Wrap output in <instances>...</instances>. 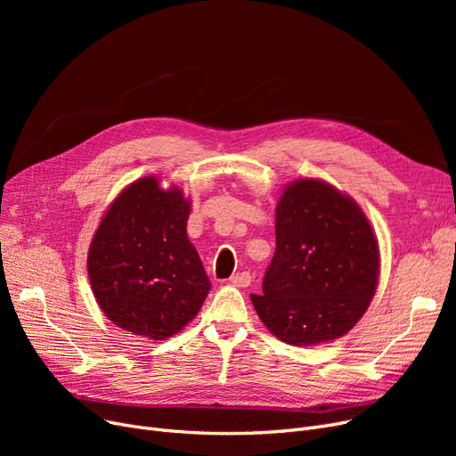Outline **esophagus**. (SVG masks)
Returning a JSON list of instances; mask_svg holds the SVG:
<instances>
[{"mask_svg":"<svg viewBox=\"0 0 456 456\" xmlns=\"http://www.w3.org/2000/svg\"><path fill=\"white\" fill-rule=\"evenodd\" d=\"M231 284L238 286V289H246V286L251 284V273L249 272H240V273H234L231 279H229Z\"/></svg>","mask_w":456,"mask_h":456,"instance_id":"obj_1","label":"esophagus"}]
</instances>
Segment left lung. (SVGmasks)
<instances>
[{
  "label": "left lung",
  "mask_w": 456,
  "mask_h": 456,
  "mask_svg": "<svg viewBox=\"0 0 456 456\" xmlns=\"http://www.w3.org/2000/svg\"><path fill=\"white\" fill-rule=\"evenodd\" d=\"M275 242L262 294H251L262 323L292 346L344 337L379 281V244L362 208L325 181L297 179L279 198Z\"/></svg>",
  "instance_id": "obj_1"
}]
</instances>
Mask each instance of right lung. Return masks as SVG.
<instances>
[{
  "label": "right lung",
  "instance_id": "1",
  "mask_svg": "<svg viewBox=\"0 0 456 456\" xmlns=\"http://www.w3.org/2000/svg\"><path fill=\"white\" fill-rule=\"evenodd\" d=\"M190 200L150 175L110 203L88 249V279L103 314L119 329L166 340L200 313L210 281L186 222Z\"/></svg>",
  "mask_w": 456,
  "mask_h": 456
}]
</instances>
